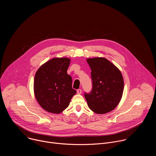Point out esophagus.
Masks as SVG:
<instances>
[{
	"mask_svg": "<svg viewBox=\"0 0 156 156\" xmlns=\"http://www.w3.org/2000/svg\"><path fill=\"white\" fill-rule=\"evenodd\" d=\"M76 92H77V94H81V90H80V89H79V90H77Z\"/></svg>",
	"mask_w": 156,
	"mask_h": 156,
	"instance_id": "obj_1",
	"label": "esophagus"
}]
</instances>
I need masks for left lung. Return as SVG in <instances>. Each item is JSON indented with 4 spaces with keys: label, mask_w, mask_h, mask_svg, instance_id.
<instances>
[{
    "label": "left lung",
    "mask_w": 156,
    "mask_h": 156,
    "mask_svg": "<svg viewBox=\"0 0 156 156\" xmlns=\"http://www.w3.org/2000/svg\"><path fill=\"white\" fill-rule=\"evenodd\" d=\"M91 70L93 89L84 94L87 105L98 114L113 110L119 104L123 92L124 82L120 70L104 57L86 59Z\"/></svg>",
    "instance_id": "8db88e82"
}]
</instances>
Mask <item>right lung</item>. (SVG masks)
<instances>
[{"label":"right lung","instance_id":"add662e5","mask_svg":"<svg viewBox=\"0 0 156 156\" xmlns=\"http://www.w3.org/2000/svg\"><path fill=\"white\" fill-rule=\"evenodd\" d=\"M70 58H53L42 65L34 80L35 98L47 112L60 114L68 107L76 91L72 88V79L67 74Z\"/></svg>","mask_w":156,"mask_h":156}]
</instances>
